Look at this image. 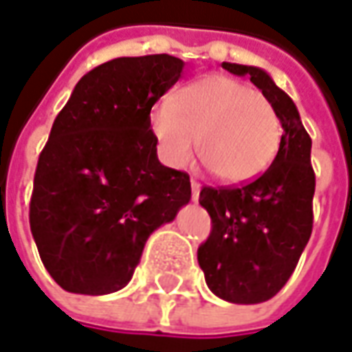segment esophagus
Listing matches in <instances>:
<instances>
[{
  "mask_svg": "<svg viewBox=\"0 0 352 352\" xmlns=\"http://www.w3.org/2000/svg\"><path fill=\"white\" fill-rule=\"evenodd\" d=\"M199 192H201V184H199V182L192 180V199L193 201H197V199H199Z\"/></svg>",
  "mask_w": 352,
  "mask_h": 352,
  "instance_id": "obj_1",
  "label": "esophagus"
}]
</instances>
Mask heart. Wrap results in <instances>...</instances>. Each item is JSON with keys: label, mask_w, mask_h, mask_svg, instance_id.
I'll return each mask as SVG.
<instances>
[{"label": "heart", "mask_w": 352, "mask_h": 352, "mask_svg": "<svg viewBox=\"0 0 352 352\" xmlns=\"http://www.w3.org/2000/svg\"><path fill=\"white\" fill-rule=\"evenodd\" d=\"M148 124L160 157L170 166L190 164L199 145L205 166L228 184L263 174L280 143L273 104L225 75H207L186 85L174 94L172 106L164 102L151 110Z\"/></svg>", "instance_id": "b5f03b06"}]
</instances>
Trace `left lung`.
Instances as JSON below:
<instances>
[{"label": "left lung", "instance_id": "8db88e82", "mask_svg": "<svg viewBox=\"0 0 352 352\" xmlns=\"http://www.w3.org/2000/svg\"><path fill=\"white\" fill-rule=\"evenodd\" d=\"M223 67L250 77L275 108L283 135L277 157L259 178L242 188L201 190L199 204L213 230L197 250V261L214 296L259 304L285 287L312 234V139L291 96L265 69L228 61Z\"/></svg>", "mask_w": 352, "mask_h": 352}]
</instances>
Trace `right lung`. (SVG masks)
I'll use <instances>...</instances> for the list:
<instances>
[{"label": "right lung", "instance_id": "obj_1", "mask_svg": "<svg viewBox=\"0 0 352 352\" xmlns=\"http://www.w3.org/2000/svg\"><path fill=\"white\" fill-rule=\"evenodd\" d=\"M168 54L116 58L82 75L34 174L30 230L63 291L124 289L148 236L192 199L190 176L160 164L148 116L178 81Z\"/></svg>", "mask_w": 352, "mask_h": 352}]
</instances>
